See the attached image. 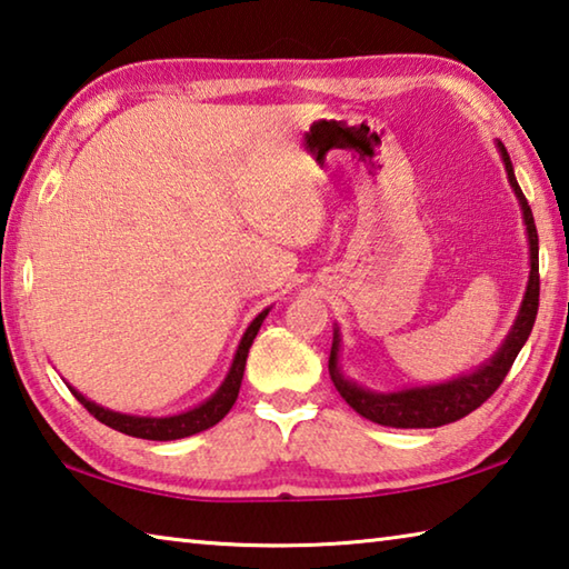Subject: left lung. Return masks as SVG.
I'll return each mask as SVG.
<instances>
[{
    "mask_svg": "<svg viewBox=\"0 0 569 569\" xmlns=\"http://www.w3.org/2000/svg\"><path fill=\"white\" fill-rule=\"evenodd\" d=\"M497 148L505 162L509 186H512L515 196L519 200V208H522L527 240H529V281H527V291L522 298V306H519L512 331L507 333L505 343L499 346L492 359L481 363L479 369H475L471 373H465V377L451 379L445 383H431V387H413V389L381 393V391L363 389L356 381L343 377L339 366L341 336H339V329H333V343H331V356H329L331 381L336 391L343 397V401L349 403L356 413H361L363 419L381 423V427H393V429H435L467 417V413L479 409L481 403H485L499 389V383L505 381L507 371L512 369L517 353L522 351L525 341L529 339V333H532V326L537 319V306H539L537 228H535L532 208L527 206L525 192L515 178L512 160H509L502 142H497Z\"/></svg>",
    "mask_w": 569,
    "mask_h": 569,
    "instance_id": "1",
    "label": "left lung"
}]
</instances>
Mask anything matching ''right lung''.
Listing matches in <instances>:
<instances>
[{
    "label": "right lung",
    "mask_w": 569,
    "mask_h": 569,
    "mask_svg": "<svg viewBox=\"0 0 569 569\" xmlns=\"http://www.w3.org/2000/svg\"><path fill=\"white\" fill-rule=\"evenodd\" d=\"M271 308H266L253 319V323L248 326L243 339L238 343V351L233 356V363H230V371L226 381L220 383L218 391L210 397L208 401L198 403L196 409L182 411V413H172V417H134V413H120V411H110L100 407V403L90 401L88 397H82L80 391L72 389L74 399L88 409L94 419L102 421L104 427H110L114 431H122L128 437H138V439H152V441H170V439H182V437H192L198 431H206L218 423L226 413L233 409V403L238 399L240 391V381H243V371H246V359H248V349L253 343L258 329H261L263 319L268 316Z\"/></svg>",
    "instance_id": "1"
}]
</instances>
